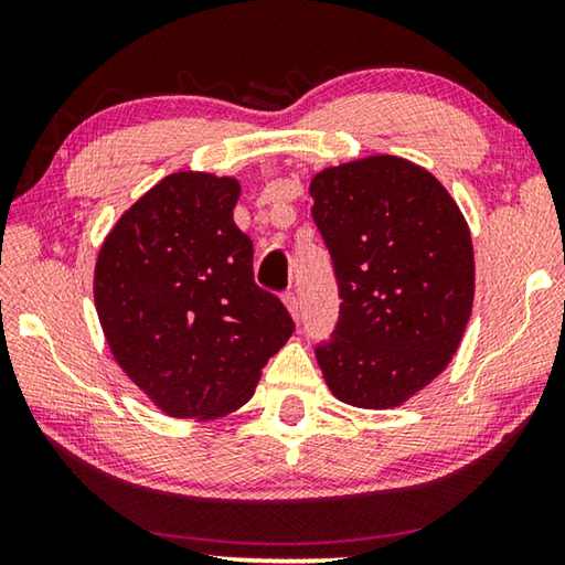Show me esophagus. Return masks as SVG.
I'll use <instances>...</instances> for the list:
<instances>
[{
	"mask_svg": "<svg viewBox=\"0 0 565 565\" xmlns=\"http://www.w3.org/2000/svg\"><path fill=\"white\" fill-rule=\"evenodd\" d=\"M284 303H286V309H289V313H291V319L294 321H301V303H299V299H296V294H286L284 296Z\"/></svg>",
	"mask_w": 565,
	"mask_h": 565,
	"instance_id": "34e87169",
	"label": "esophagus"
}]
</instances>
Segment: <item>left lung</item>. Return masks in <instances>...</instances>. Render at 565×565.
<instances>
[{"label": "left lung", "mask_w": 565, "mask_h": 565, "mask_svg": "<svg viewBox=\"0 0 565 565\" xmlns=\"http://www.w3.org/2000/svg\"><path fill=\"white\" fill-rule=\"evenodd\" d=\"M309 194L341 296L333 337L317 349L323 381L349 406L396 408L461 347L476 291L471 228L431 171L394 154L321 169Z\"/></svg>", "instance_id": "8db88e82"}]
</instances>
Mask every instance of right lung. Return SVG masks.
Masks as SVG:
<instances>
[{"label":"right lung","instance_id":"add662e5","mask_svg":"<svg viewBox=\"0 0 565 565\" xmlns=\"http://www.w3.org/2000/svg\"><path fill=\"white\" fill-rule=\"evenodd\" d=\"M242 184L177 171L124 212L94 266V306L119 369L171 418L242 408L294 321L254 284V246L234 224Z\"/></svg>","mask_w":565,"mask_h":565}]
</instances>
